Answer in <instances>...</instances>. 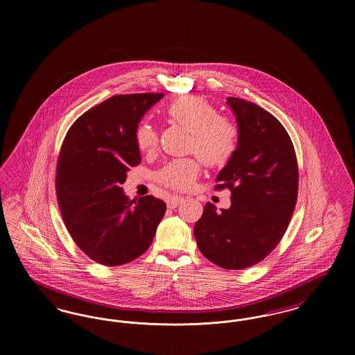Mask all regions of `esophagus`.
<instances>
[{"instance_id": "34e87169", "label": "esophagus", "mask_w": 355, "mask_h": 355, "mask_svg": "<svg viewBox=\"0 0 355 355\" xmlns=\"http://www.w3.org/2000/svg\"><path fill=\"white\" fill-rule=\"evenodd\" d=\"M184 202V198L182 197H178V196H174V197H171L168 200V207L169 209H174V207H177L180 203Z\"/></svg>"}]
</instances>
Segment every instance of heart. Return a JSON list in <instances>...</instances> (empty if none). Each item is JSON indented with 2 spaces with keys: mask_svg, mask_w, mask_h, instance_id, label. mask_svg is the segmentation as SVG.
<instances>
[{
  "mask_svg": "<svg viewBox=\"0 0 355 355\" xmlns=\"http://www.w3.org/2000/svg\"><path fill=\"white\" fill-rule=\"evenodd\" d=\"M169 119L190 132L189 152L196 153L209 168L225 166L236 154L239 129L236 122L220 117L210 102L196 96L180 97L168 107ZM135 145L142 153H152L158 145V135L150 123L142 122L135 130ZM201 173L197 157L173 159L157 171L155 178L171 190H189Z\"/></svg>",
  "mask_w": 355,
  "mask_h": 355,
  "instance_id": "obj_1",
  "label": "heart"
}]
</instances>
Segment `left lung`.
<instances>
[{
    "label": "left lung",
    "instance_id": "obj_1",
    "mask_svg": "<svg viewBox=\"0 0 355 355\" xmlns=\"http://www.w3.org/2000/svg\"><path fill=\"white\" fill-rule=\"evenodd\" d=\"M239 129L236 154L216 178V190L229 189L232 206L206 203L194 225L198 249L227 270L257 265L275 249L295 209L297 155L282 123L253 102L229 97Z\"/></svg>",
    "mask_w": 355,
    "mask_h": 355
}]
</instances>
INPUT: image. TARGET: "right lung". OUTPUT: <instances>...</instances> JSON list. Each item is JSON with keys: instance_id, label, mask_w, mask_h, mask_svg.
Returning a JSON list of instances; mask_svg holds the SVG:
<instances>
[{"instance_id": "obj_1", "label": "right lung", "mask_w": 355, "mask_h": 355, "mask_svg": "<svg viewBox=\"0 0 355 355\" xmlns=\"http://www.w3.org/2000/svg\"><path fill=\"white\" fill-rule=\"evenodd\" d=\"M162 93L119 94L74 121L55 169V193L64 223L90 259L119 266L145 253L166 203L153 196L129 200L121 185L139 165L138 122Z\"/></svg>"}]
</instances>
